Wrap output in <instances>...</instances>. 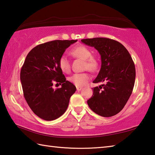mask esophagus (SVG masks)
Listing matches in <instances>:
<instances>
[{
  "instance_id": "esophagus-1",
  "label": "esophagus",
  "mask_w": 155,
  "mask_h": 155,
  "mask_svg": "<svg viewBox=\"0 0 155 155\" xmlns=\"http://www.w3.org/2000/svg\"><path fill=\"white\" fill-rule=\"evenodd\" d=\"M81 89H82V87H77V91H81Z\"/></svg>"
}]
</instances>
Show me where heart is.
<instances>
[{
	"instance_id": "b5f03b06",
	"label": "heart",
	"mask_w": 155,
	"mask_h": 155,
	"mask_svg": "<svg viewBox=\"0 0 155 155\" xmlns=\"http://www.w3.org/2000/svg\"><path fill=\"white\" fill-rule=\"evenodd\" d=\"M70 53L74 58H79L84 60V68L88 69L90 71L96 70L99 66V63L94 56L91 55V49L83 45H79L73 48L70 51ZM58 65L60 68L64 72H69L70 70V64L68 59L65 55H61L59 59ZM90 79V75L87 72L75 73L69 77L70 82L74 84L76 86H83Z\"/></svg>"
}]
</instances>
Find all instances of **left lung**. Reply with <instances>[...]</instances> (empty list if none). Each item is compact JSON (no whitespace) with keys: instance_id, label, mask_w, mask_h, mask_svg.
I'll list each match as a JSON object with an SVG mask.
<instances>
[{"instance_id":"1","label":"left lung","mask_w":155,"mask_h":155,"mask_svg":"<svg viewBox=\"0 0 155 155\" xmlns=\"http://www.w3.org/2000/svg\"><path fill=\"white\" fill-rule=\"evenodd\" d=\"M81 41L96 49L102 61L99 74L93 83L103 84L93 89L88 106L100 116H114L124 108L133 91L136 78L134 61L125 47L115 40L99 37Z\"/></svg>"}]
</instances>
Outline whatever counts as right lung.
Segmentation results:
<instances>
[{"instance_id": "1", "label": "right lung", "mask_w": 155, "mask_h": 155, "mask_svg": "<svg viewBox=\"0 0 155 155\" xmlns=\"http://www.w3.org/2000/svg\"><path fill=\"white\" fill-rule=\"evenodd\" d=\"M77 41L47 42L34 47L26 56L20 72L24 96L34 113L42 119L53 120L61 117L76 91V87L66 81L58 61ZM54 82L62 83L61 88L53 89Z\"/></svg>"}]
</instances>
